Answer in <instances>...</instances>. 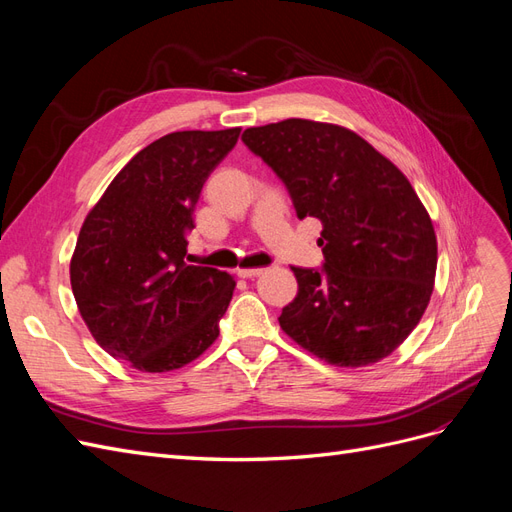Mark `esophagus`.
I'll use <instances>...</instances> for the list:
<instances>
[{
  "label": "esophagus",
  "instance_id": "1",
  "mask_svg": "<svg viewBox=\"0 0 512 512\" xmlns=\"http://www.w3.org/2000/svg\"><path fill=\"white\" fill-rule=\"evenodd\" d=\"M265 269H241L239 271V277H243V280H252V277H258Z\"/></svg>",
  "mask_w": 512,
  "mask_h": 512
}]
</instances>
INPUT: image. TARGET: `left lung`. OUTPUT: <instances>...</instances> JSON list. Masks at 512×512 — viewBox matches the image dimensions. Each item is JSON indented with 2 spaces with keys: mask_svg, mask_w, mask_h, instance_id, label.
I'll return each instance as SVG.
<instances>
[{
  "mask_svg": "<svg viewBox=\"0 0 512 512\" xmlns=\"http://www.w3.org/2000/svg\"><path fill=\"white\" fill-rule=\"evenodd\" d=\"M245 147L282 179L297 218H318L320 269L292 267L299 292L280 327L331 365L389 356L425 314L438 265L429 213L406 175L359 134L286 119L247 128Z\"/></svg>",
  "mask_w": 512,
  "mask_h": 512,
  "instance_id": "obj_1",
  "label": "left lung"
}]
</instances>
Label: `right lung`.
Returning a JSON list of instances; mask_svg holds the SVG:
<instances>
[{
    "label": "right lung",
    "instance_id": "add662e5",
    "mask_svg": "<svg viewBox=\"0 0 512 512\" xmlns=\"http://www.w3.org/2000/svg\"><path fill=\"white\" fill-rule=\"evenodd\" d=\"M239 132L158 138L119 170L85 218L70 282L91 335L113 359L160 374L218 339L235 280L188 265L185 254L200 190Z\"/></svg>",
    "mask_w": 512,
    "mask_h": 512
}]
</instances>
